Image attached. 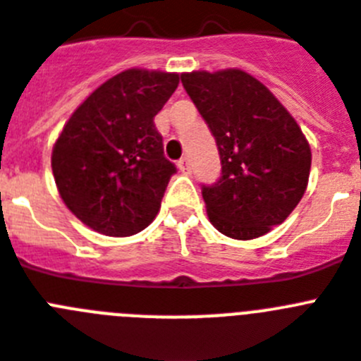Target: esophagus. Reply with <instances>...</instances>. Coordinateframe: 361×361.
I'll list each match as a JSON object with an SVG mask.
<instances>
[{
	"label": "esophagus",
	"instance_id": "34e87169",
	"mask_svg": "<svg viewBox=\"0 0 361 361\" xmlns=\"http://www.w3.org/2000/svg\"><path fill=\"white\" fill-rule=\"evenodd\" d=\"M178 169H180L181 172H190V163L187 157H181L180 161H178Z\"/></svg>",
	"mask_w": 361,
	"mask_h": 361
}]
</instances>
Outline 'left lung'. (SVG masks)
<instances>
[{
	"mask_svg": "<svg viewBox=\"0 0 361 361\" xmlns=\"http://www.w3.org/2000/svg\"><path fill=\"white\" fill-rule=\"evenodd\" d=\"M216 141L222 176L202 185L209 220L229 238L251 240L283 224L301 202L312 152L288 110L240 69L181 75Z\"/></svg>",
	"mask_w": 361,
	"mask_h": 361,
	"instance_id": "left-lung-1",
	"label": "left lung"
}]
</instances>
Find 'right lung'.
I'll list each match as a JSON object with an SVG mask.
<instances>
[{
  "label": "right lung",
  "instance_id": "1",
  "mask_svg": "<svg viewBox=\"0 0 361 361\" xmlns=\"http://www.w3.org/2000/svg\"><path fill=\"white\" fill-rule=\"evenodd\" d=\"M180 84L178 73L126 69L73 111L51 156L75 216L108 237H130L156 218L171 176L154 117Z\"/></svg>",
  "mask_w": 361,
  "mask_h": 361
}]
</instances>
